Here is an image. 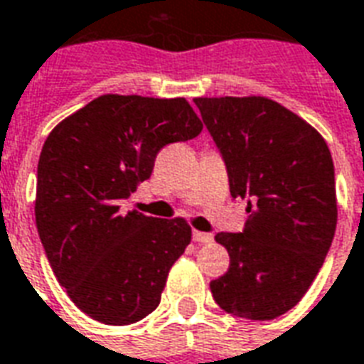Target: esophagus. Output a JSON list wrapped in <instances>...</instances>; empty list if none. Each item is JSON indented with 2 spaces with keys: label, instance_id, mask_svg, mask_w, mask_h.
Here are the masks:
<instances>
[{
  "label": "esophagus",
  "instance_id": "1",
  "mask_svg": "<svg viewBox=\"0 0 364 364\" xmlns=\"http://www.w3.org/2000/svg\"><path fill=\"white\" fill-rule=\"evenodd\" d=\"M193 240H196V242H201V244H208V242H211V240H213V237H211V235H209V232H201V230H193Z\"/></svg>",
  "mask_w": 364,
  "mask_h": 364
}]
</instances>
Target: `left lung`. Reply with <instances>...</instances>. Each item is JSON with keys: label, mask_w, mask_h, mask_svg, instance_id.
Listing matches in <instances>:
<instances>
[{"label": "left lung", "mask_w": 364, "mask_h": 364, "mask_svg": "<svg viewBox=\"0 0 364 364\" xmlns=\"http://www.w3.org/2000/svg\"><path fill=\"white\" fill-rule=\"evenodd\" d=\"M219 149L232 198L248 203L242 232H217L229 272L209 283L225 312L273 320L301 301L330 250L336 172L316 129L264 97L193 98Z\"/></svg>", "instance_id": "8db88e82"}]
</instances>
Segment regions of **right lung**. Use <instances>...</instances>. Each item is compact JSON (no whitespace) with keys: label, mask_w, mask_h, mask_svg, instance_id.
I'll use <instances>...</instances> for the list:
<instances>
[{"label":"right lung","mask_w":364,"mask_h":364,"mask_svg":"<svg viewBox=\"0 0 364 364\" xmlns=\"http://www.w3.org/2000/svg\"><path fill=\"white\" fill-rule=\"evenodd\" d=\"M184 98L105 95L52 129L36 174V229L70 299L87 316L127 326L161 302L166 275L192 240L184 219L120 211L151 178L159 151L193 139Z\"/></svg>","instance_id":"add662e5"}]
</instances>
